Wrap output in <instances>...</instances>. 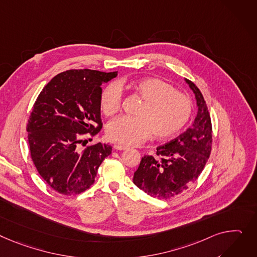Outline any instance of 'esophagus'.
I'll use <instances>...</instances> for the list:
<instances>
[{
    "mask_svg": "<svg viewBox=\"0 0 257 257\" xmlns=\"http://www.w3.org/2000/svg\"><path fill=\"white\" fill-rule=\"evenodd\" d=\"M113 148H114V150H116V151H124V150H126V149H128L126 146H123V145H119V144H115L114 146H113Z\"/></svg>",
    "mask_w": 257,
    "mask_h": 257,
    "instance_id": "34e87169",
    "label": "esophagus"
}]
</instances>
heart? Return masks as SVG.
Segmentation results:
<instances>
[{"label":"heart","mask_w":257,"mask_h":257,"mask_svg":"<svg viewBox=\"0 0 257 257\" xmlns=\"http://www.w3.org/2000/svg\"><path fill=\"white\" fill-rule=\"evenodd\" d=\"M133 88L144 100L136 111V117L121 116L107 127L108 138L126 146H135L153 133L157 140L172 138L189 121L192 104L189 98L175 91L169 83L158 78H143ZM122 103V91L110 83L102 91L101 111L107 116L115 114Z\"/></svg>","instance_id":"obj_1"}]
</instances>
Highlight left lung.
Listing matches in <instances>:
<instances>
[{"mask_svg": "<svg viewBox=\"0 0 257 257\" xmlns=\"http://www.w3.org/2000/svg\"><path fill=\"white\" fill-rule=\"evenodd\" d=\"M196 100L197 113L190 128L178 138L157 148V155L144 156L133 183L152 197L176 196L194 183L206 165L212 149L211 116L202 94L185 78Z\"/></svg>", "mask_w": 257, "mask_h": 257, "instance_id": "obj_1", "label": "left lung"}]
</instances>
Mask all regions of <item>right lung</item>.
<instances>
[{"label":"right lung","mask_w":257,"mask_h":257,"mask_svg":"<svg viewBox=\"0 0 257 257\" xmlns=\"http://www.w3.org/2000/svg\"><path fill=\"white\" fill-rule=\"evenodd\" d=\"M117 72L67 70L56 75L39 94L27 127L32 160L42 179L57 192L75 195L93 185L97 170L111 154L98 142L80 151L84 133L102 127L101 85Z\"/></svg>","instance_id":"right-lung-1"}]
</instances>
